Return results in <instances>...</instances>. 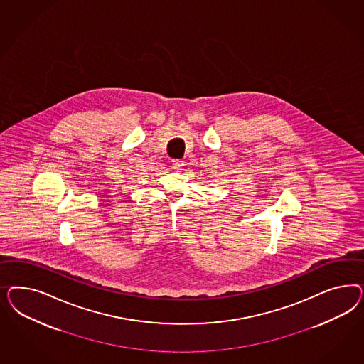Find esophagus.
Segmentation results:
<instances>
[{
    "instance_id": "obj_1",
    "label": "esophagus",
    "mask_w": 364,
    "mask_h": 364,
    "mask_svg": "<svg viewBox=\"0 0 364 364\" xmlns=\"http://www.w3.org/2000/svg\"><path fill=\"white\" fill-rule=\"evenodd\" d=\"M183 166H184V161H183V160H178V159L172 160V168H173L175 171H180Z\"/></svg>"
}]
</instances>
